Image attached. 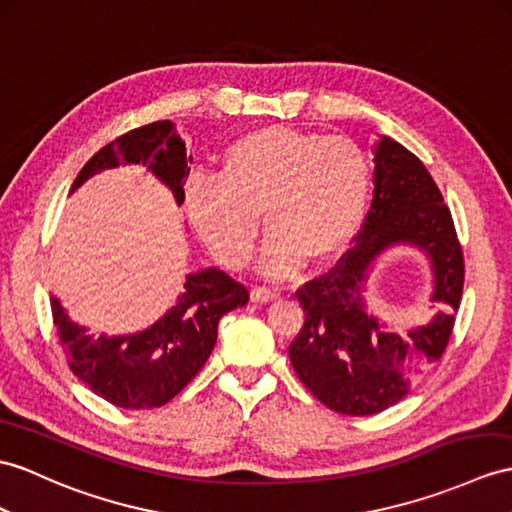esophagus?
Wrapping results in <instances>:
<instances>
[{
	"label": "esophagus",
	"mask_w": 512,
	"mask_h": 512,
	"mask_svg": "<svg viewBox=\"0 0 512 512\" xmlns=\"http://www.w3.org/2000/svg\"><path fill=\"white\" fill-rule=\"evenodd\" d=\"M249 295H252V302H271V299H276L278 293L269 289V286H252V291H249Z\"/></svg>",
	"instance_id": "esophagus-1"
}]
</instances>
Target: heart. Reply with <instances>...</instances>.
Segmentation results:
<instances>
[{
	"label": "heart",
	"mask_w": 512,
	"mask_h": 512,
	"mask_svg": "<svg viewBox=\"0 0 512 512\" xmlns=\"http://www.w3.org/2000/svg\"><path fill=\"white\" fill-rule=\"evenodd\" d=\"M373 193L367 152L347 136L284 126L239 136L219 176L197 173L184 186V208L219 263L243 269L254 254L260 213L271 228L258 269L289 276L330 260L363 228Z\"/></svg>",
	"instance_id": "b5f03b06"
}]
</instances>
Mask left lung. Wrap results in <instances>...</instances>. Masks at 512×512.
Returning a JSON list of instances; mask_svg holds the SVG:
<instances>
[{
	"label": "left lung",
	"instance_id": "left-lung-1",
	"mask_svg": "<svg viewBox=\"0 0 512 512\" xmlns=\"http://www.w3.org/2000/svg\"><path fill=\"white\" fill-rule=\"evenodd\" d=\"M376 189L354 245L323 276L295 291L304 326L289 345L306 389L334 413H382L445 352L463 297L465 256L450 208L423 162L393 139L376 147ZM395 242L419 244L433 260L435 293L446 313L426 329L397 335L364 310L359 286L370 260Z\"/></svg>",
	"mask_w": 512,
	"mask_h": 512
}]
</instances>
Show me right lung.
Here are the masks:
<instances>
[{
	"label": "right lung",
	"instance_id": "1",
	"mask_svg": "<svg viewBox=\"0 0 512 512\" xmlns=\"http://www.w3.org/2000/svg\"><path fill=\"white\" fill-rule=\"evenodd\" d=\"M191 160L186 143L171 123L154 121L99 149L82 167L71 191L97 171L123 162H143L182 204ZM247 299L245 284L226 271L206 269L191 273L178 304L139 334L95 339L67 319L54 297L52 317L67 363L78 380L119 408L147 410L173 400L197 376L217 343L219 319L245 306Z\"/></svg>",
	"mask_w": 512,
	"mask_h": 512
}]
</instances>
